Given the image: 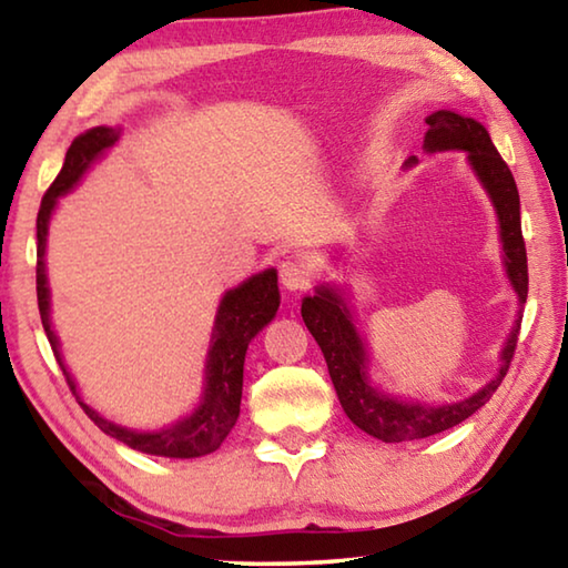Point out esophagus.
Instances as JSON below:
<instances>
[{"label":"esophagus","instance_id":"esophagus-1","mask_svg":"<svg viewBox=\"0 0 568 568\" xmlns=\"http://www.w3.org/2000/svg\"><path fill=\"white\" fill-rule=\"evenodd\" d=\"M281 283L287 291H305L313 283V267L303 263L301 257H287L281 265Z\"/></svg>","mask_w":568,"mask_h":568}]
</instances>
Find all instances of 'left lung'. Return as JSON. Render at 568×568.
I'll return each mask as SVG.
<instances>
[{
    "label": "left lung",
    "mask_w": 568,
    "mask_h": 568,
    "mask_svg": "<svg viewBox=\"0 0 568 568\" xmlns=\"http://www.w3.org/2000/svg\"><path fill=\"white\" fill-rule=\"evenodd\" d=\"M428 132L423 138V150L428 155L438 152H466V165L474 172L478 185L491 200L498 223V243H501V263L506 281L516 295V321L511 333L498 353V368L491 381L484 383L470 396L454 403H423L383 390L371 378L368 343L355 325L351 291L338 283L315 285V295H305L301 315L321 345L323 358L328 363L331 381L338 393V400L355 426L363 434L383 440V444H400V440L428 438L440 430L458 426L460 420L486 406L501 386L508 365H511L521 313L528 295V265L526 245L521 235V200H518L516 180L506 162L494 148L491 134L474 118H464L454 110H436L426 118ZM418 160L408 158L406 170L416 168Z\"/></svg>",
    "instance_id": "1"
}]
</instances>
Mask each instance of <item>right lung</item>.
Returning a JSON list of instances; mask_svg holds the SVG:
<instances>
[{"mask_svg":"<svg viewBox=\"0 0 568 568\" xmlns=\"http://www.w3.org/2000/svg\"><path fill=\"white\" fill-rule=\"evenodd\" d=\"M120 134V124L118 128L100 124V128L77 134L70 150H67L60 175L42 197L40 215H37V303H40L47 341H50L54 358L64 373L67 386L72 388L74 398L80 400L84 413L94 420V426L108 436L122 440L124 446L140 450V454L162 458H200L217 450L237 423L247 345L275 318L277 307H281L277 271L265 267V271L245 277L240 285L227 287L220 297L205 355L203 390H200L195 408L185 416L168 423V426L138 430L120 426V423L102 416L100 410H94L90 403H84L74 376L64 365L60 338H57L52 325V295L50 281H47V235H50V223L57 205H60V197L80 185L94 162L102 160L108 155V150L114 148Z\"/></svg>","mask_w":568,"mask_h":568,"instance_id":"right-lung-1","label":"right lung"}]
</instances>
